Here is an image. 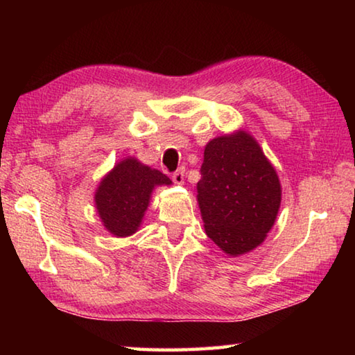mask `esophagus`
<instances>
[{
  "instance_id": "34e87169",
  "label": "esophagus",
  "mask_w": 355,
  "mask_h": 355,
  "mask_svg": "<svg viewBox=\"0 0 355 355\" xmlns=\"http://www.w3.org/2000/svg\"><path fill=\"white\" fill-rule=\"evenodd\" d=\"M172 180H173V183L183 184L184 183V167H180V169H177L175 172H173L172 173Z\"/></svg>"
}]
</instances>
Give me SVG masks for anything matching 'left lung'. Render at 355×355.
I'll use <instances>...</instances> for the list:
<instances>
[{"mask_svg": "<svg viewBox=\"0 0 355 355\" xmlns=\"http://www.w3.org/2000/svg\"><path fill=\"white\" fill-rule=\"evenodd\" d=\"M197 202L208 238L232 257L260 245L277 218V172L245 131L214 137L203 153Z\"/></svg>", "mask_w": 355, "mask_h": 355, "instance_id": "8db88e82", "label": "left lung"}]
</instances>
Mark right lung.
I'll return each instance as SVG.
<instances>
[{"mask_svg":"<svg viewBox=\"0 0 355 355\" xmlns=\"http://www.w3.org/2000/svg\"><path fill=\"white\" fill-rule=\"evenodd\" d=\"M171 183L163 172L136 158L120 161L101 178L95 192V207L106 230L119 238L133 235L141 227L153 189Z\"/></svg>","mask_w":355,"mask_h":355,"instance_id":"add662e5","label":"right lung"}]
</instances>
